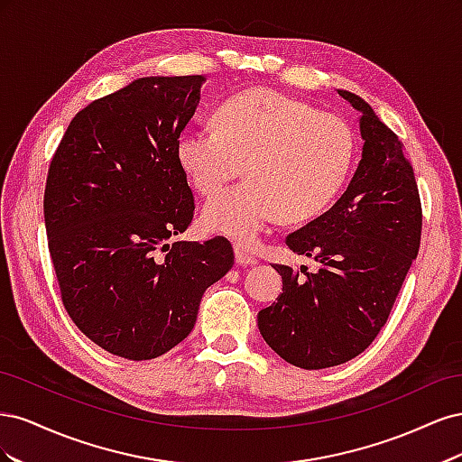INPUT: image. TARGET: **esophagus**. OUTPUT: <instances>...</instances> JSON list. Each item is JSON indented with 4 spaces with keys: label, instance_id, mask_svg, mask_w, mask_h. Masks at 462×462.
I'll return each mask as SVG.
<instances>
[{
    "label": "esophagus",
    "instance_id": "obj_1",
    "mask_svg": "<svg viewBox=\"0 0 462 462\" xmlns=\"http://www.w3.org/2000/svg\"><path fill=\"white\" fill-rule=\"evenodd\" d=\"M235 258H236V263H239V265H256L258 263V260L253 254H248L246 250L241 248V246L235 248Z\"/></svg>",
    "mask_w": 462,
    "mask_h": 462
}]
</instances>
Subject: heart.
<instances>
[{
    "mask_svg": "<svg viewBox=\"0 0 462 462\" xmlns=\"http://www.w3.org/2000/svg\"><path fill=\"white\" fill-rule=\"evenodd\" d=\"M217 127L190 125L177 138V162L202 194L241 173L246 183L217 192L202 209L208 231L253 246L275 221L318 216L337 199L355 160L348 123L273 88H253L221 104Z\"/></svg>",
    "mask_w": 462,
    "mask_h": 462,
    "instance_id": "1",
    "label": "heart"
}]
</instances>
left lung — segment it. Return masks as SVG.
<instances>
[{"mask_svg":"<svg viewBox=\"0 0 462 462\" xmlns=\"http://www.w3.org/2000/svg\"><path fill=\"white\" fill-rule=\"evenodd\" d=\"M358 114L365 141L356 171L326 214L287 236L314 272L273 265L283 277L277 302L258 312L263 341L304 370L358 356L385 326L420 246L422 208L399 136L360 96L337 90Z\"/></svg>","mask_w":462,"mask_h":462,"instance_id":"1","label":"left lung"}]
</instances>
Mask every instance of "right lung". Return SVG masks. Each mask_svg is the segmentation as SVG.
<instances>
[{
    "instance_id": "1",
    "label": "right lung",
    "mask_w": 462,
    "mask_h": 462,
    "mask_svg": "<svg viewBox=\"0 0 462 462\" xmlns=\"http://www.w3.org/2000/svg\"><path fill=\"white\" fill-rule=\"evenodd\" d=\"M204 82L133 80L79 111L50 163L44 219L65 310L111 355L171 351L197 324L204 291L233 268L223 236L167 243L194 212L175 146Z\"/></svg>"
}]
</instances>
